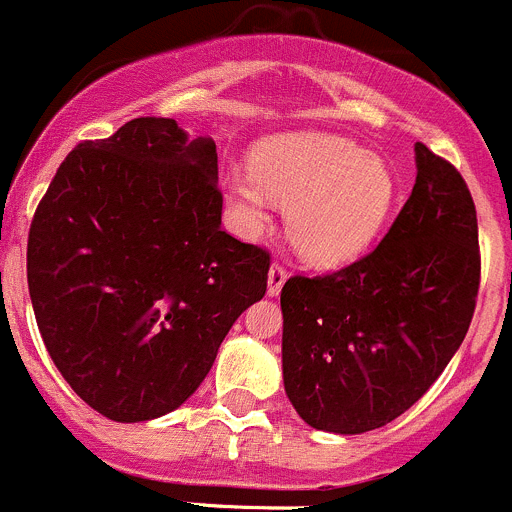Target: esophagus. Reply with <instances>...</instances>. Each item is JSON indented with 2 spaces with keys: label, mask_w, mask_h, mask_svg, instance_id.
Masks as SVG:
<instances>
[{
  "label": "esophagus",
  "mask_w": 512,
  "mask_h": 512,
  "mask_svg": "<svg viewBox=\"0 0 512 512\" xmlns=\"http://www.w3.org/2000/svg\"><path fill=\"white\" fill-rule=\"evenodd\" d=\"M284 281H287V269L281 264H271L269 269V297H279L281 287H284Z\"/></svg>",
  "instance_id": "34e87169"
}]
</instances>
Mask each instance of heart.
I'll return each instance as SVG.
<instances>
[{
  "instance_id": "1",
  "label": "heart",
  "mask_w": 512,
  "mask_h": 512,
  "mask_svg": "<svg viewBox=\"0 0 512 512\" xmlns=\"http://www.w3.org/2000/svg\"><path fill=\"white\" fill-rule=\"evenodd\" d=\"M228 195L251 231L269 223V200L287 208V233L299 256L314 266H340L383 231L396 177L350 139L297 131L256 144L251 172H233Z\"/></svg>"
}]
</instances>
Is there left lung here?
I'll list each match as a JSON object with an SVG mask.
<instances>
[{
    "instance_id": "1",
    "label": "left lung",
    "mask_w": 512,
    "mask_h": 512,
    "mask_svg": "<svg viewBox=\"0 0 512 512\" xmlns=\"http://www.w3.org/2000/svg\"><path fill=\"white\" fill-rule=\"evenodd\" d=\"M416 185L383 241L281 289L284 391L309 426L363 434L411 409L462 345L480 289L477 213L454 164L416 142Z\"/></svg>"
}]
</instances>
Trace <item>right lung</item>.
<instances>
[{
    "instance_id": "1",
    "label": "right lung",
    "mask_w": 512,
    "mask_h": 512,
    "mask_svg": "<svg viewBox=\"0 0 512 512\" xmlns=\"http://www.w3.org/2000/svg\"><path fill=\"white\" fill-rule=\"evenodd\" d=\"M218 152L175 119H131L81 142L27 238L42 342L68 386L111 421L170 414L198 391L269 251L220 228Z\"/></svg>"
}]
</instances>
